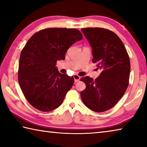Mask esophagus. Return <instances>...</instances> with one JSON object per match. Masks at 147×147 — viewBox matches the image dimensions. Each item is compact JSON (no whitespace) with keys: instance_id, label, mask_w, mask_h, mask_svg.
<instances>
[{"instance_id":"obj_1","label":"esophagus","mask_w":147,"mask_h":147,"mask_svg":"<svg viewBox=\"0 0 147 147\" xmlns=\"http://www.w3.org/2000/svg\"><path fill=\"white\" fill-rule=\"evenodd\" d=\"M73 78H74V82H78L80 80V77L77 75V74H74V75L73 76Z\"/></svg>"}]
</instances>
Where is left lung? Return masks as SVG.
<instances>
[{"mask_svg":"<svg viewBox=\"0 0 147 147\" xmlns=\"http://www.w3.org/2000/svg\"><path fill=\"white\" fill-rule=\"evenodd\" d=\"M92 49L93 63L101 69L95 80L89 76L81 78L86 88L80 92L85 106L96 112L108 110L115 105L128 86L130 62L120 38L108 30L101 28H82Z\"/></svg>","mask_w":147,"mask_h":147,"instance_id":"obj_1","label":"left lung"}]
</instances>
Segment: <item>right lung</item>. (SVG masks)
Wrapping results in <instances>:
<instances>
[{"label": "right lung", "instance_id": "1", "mask_svg": "<svg viewBox=\"0 0 147 147\" xmlns=\"http://www.w3.org/2000/svg\"><path fill=\"white\" fill-rule=\"evenodd\" d=\"M83 38L76 29L51 28L34 34L22 51L19 63L20 88L28 102L42 111L61 105L74 84L73 76L59 73L56 62Z\"/></svg>", "mask_w": 147, "mask_h": 147}]
</instances>
